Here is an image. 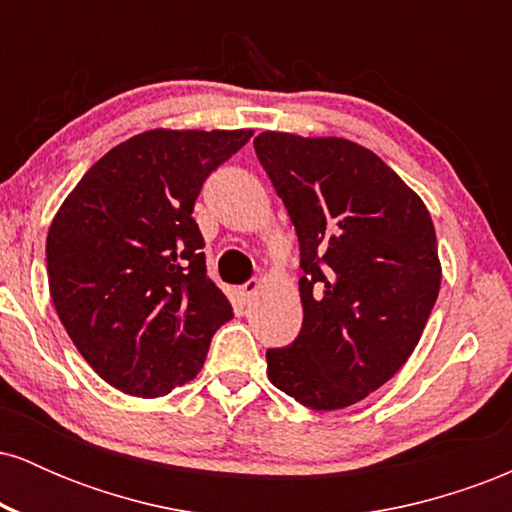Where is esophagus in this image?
Wrapping results in <instances>:
<instances>
[{
    "mask_svg": "<svg viewBox=\"0 0 512 512\" xmlns=\"http://www.w3.org/2000/svg\"><path fill=\"white\" fill-rule=\"evenodd\" d=\"M257 293H260V281L257 279H250L248 284H243L240 286V296H243V301H252V298L257 296Z\"/></svg>",
    "mask_w": 512,
    "mask_h": 512,
    "instance_id": "esophagus-1",
    "label": "esophagus"
}]
</instances>
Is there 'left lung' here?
<instances>
[{"label":"left lung","mask_w":512,"mask_h":512,"mask_svg":"<svg viewBox=\"0 0 512 512\" xmlns=\"http://www.w3.org/2000/svg\"><path fill=\"white\" fill-rule=\"evenodd\" d=\"M255 151L301 243L303 327L267 351L274 387L317 411L385 385L414 354L440 291L424 199L366 146L262 132Z\"/></svg>","instance_id":"1"}]
</instances>
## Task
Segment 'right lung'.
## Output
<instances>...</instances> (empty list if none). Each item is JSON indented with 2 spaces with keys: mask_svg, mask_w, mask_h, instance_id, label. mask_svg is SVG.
Segmentation results:
<instances>
[{
  "mask_svg": "<svg viewBox=\"0 0 512 512\" xmlns=\"http://www.w3.org/2000/svg\"><path fill=\"white\" fill-rule=\"evenodd\" d=\"M252 129H149L76 182L48 231L50 296L86 363L115 390L163 397L202 370L233 317L207 276L192 209Z\"/></svg>",
  "mask_w": 512,
  "mask_h": 512,
  "instance_id": "1",
  "label": "right lung"
}]
</instances>
